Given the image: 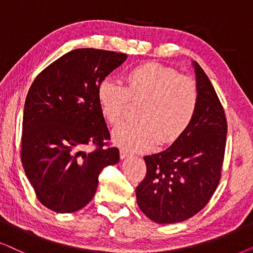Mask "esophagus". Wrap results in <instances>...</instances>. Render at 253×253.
<instances>
[{"label": "esophagus", "mask_w": 253, "mask_h": 253, "mask_svg": "<svg viewBox=\"0 0 253 253\" xmlns=\"http://www.w3.org/2000/svg\"><path fill=\"white\" fill-rule=\"evenodd\" d=\"M130 156H132V153H129V151H127L125 149H120L121 160H124V158H127V157H130Z\"/></svg>", "instance_id": "obj_1"}]
</instances>
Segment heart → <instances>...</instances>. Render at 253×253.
<instances>
[{"instance_id":"b5f03b06","label":"heart","mask_w":253,"mask_h":253,"mask_svg":"<svg viewBox=\"0 0 253 253\" xmlns=\"http://www.w3.org/2000/svg\"><path fill=\"white\" fill-rule=\"evenodd\" d=\"M127 86L104 79L97 86V99L103 116L111 124L124 119L129 100H144L141 121L114 127V143L125 149L148 150L162 142H176L190 128L199 105L195 83L176 69L156 62L134 67L126 76Z\"/></svg>"}]
</instances>
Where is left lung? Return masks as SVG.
I'll return each instance as SVG.
<instances>
[{
	"mask_svg": "<svg viewBox=\"0 0 253 253\" xmlns=\"http://www.w3.org/2000/svg\"><path fill=\"white\" fill-rule=\"evenodd\" d=\"M199 105L190 128L161 153L144 156L147 174L136 187V201L156 223H177L194 216L216 190L223 163L227 120L220 99L203 68L193 61Z\"/></svg>",
	"mask_w": 253,
	"mask_h": 253,
	"instance_id": "8db88e82",
	"label": "left lung"
}]
</instances>
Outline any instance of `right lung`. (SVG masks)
Masks as SVG:
<instances>
[{
  "label": "right lung",
  "instance_id": "obj_1",
  "mask_svg": "<svg viewBox=\"0 0 253 253\" xmlns=\"http://www.w3.org/2000/svg\"><path fill=\"white\" fill-rule=\"evenodd\" d=\"M127 55L70 50L42 70L30 87L23 116L21 158L38 200L56 213L91 201L104 168L119 162L97 99V86ZM95 144V151L84 148Z\"/></svg>",
  "mask_w": 253,
  "mask_h": 253
}]
</instances>
